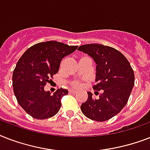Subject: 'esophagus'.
I'll return each mask as SVG.
<instances>
[{
    "mask_svg": "<svg viewBox=\"0 0 150 150\" xmlns=\"http://www.w3.org/2000/svg\"><path fill=\"white\" fill-rule=\"evenodd\" d=\"M69 93H70L75 94L77 93V91H76V90H74V89H70V90H69Z\"/></svg>",
    "mask_w": 150,
    "mask_h": 150,
    "instance_id": "34e87169",
    "label": "esophagus"
}]
</instances>
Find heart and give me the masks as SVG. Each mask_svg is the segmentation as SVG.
I'll return each instance as SVG.
<instances>
[{"mask_svg": "<svg viewBox=\"0 0 150 150\" xmlns=\"http://www.w3.org/2000/svg\"><path fill=\"white\" fill-rule=\"evenodd\" d=\"M70 84L75 89H80L82 86V82L79 80H74L72 82H71Z\"/></svg>", "mask_w": 150, "mask_h": 150, "instance_id": "heart-1", "label": "heart"}]
</instances>
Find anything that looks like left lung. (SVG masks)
Here are the masks:
<instances>
[{
	"label": "left lung",
	"mask_w": 150,
	"mask_h": 150,
	"mask_svg": "<svg viewBox=\"0 0 150 150\" xmlns=\"http://www.w3.org/2000/svg\"><path fill=\"white\" fill-rule=\"evenodd\" d=\"M78 50L92 57L96 62V91L102 90L98 100L88 93L81 110L88 118L105 121L121 112L128 103L135 85V75L129 61L116 49L97 43L80 46ZM99 94L98 92H96Z\"/></svg>",
	"instance_id": "obj_1"
}]
</instances>
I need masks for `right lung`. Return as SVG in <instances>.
<instances>
[{
    "label": "right lung",
    "mask_w": 150,
    "mask_h": 150,
    "mask_svg": "<svg viewBox=\"0 0 150 150\" xmlns=\"http://www.w3.org/2000/svg\"><path fill=\"white\" fill-rule=\"evenodd\" d=\"M77 48L57 41L42 42L29 47L18 61L12 75L14 93L18 104L33 118H50L59 111L68 90L57 89L51 95L44 86L58 72L62 58Z\"/></svg>",
    "instance_id": "add662e5"
}]
</instances>
